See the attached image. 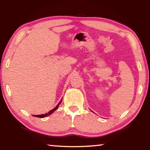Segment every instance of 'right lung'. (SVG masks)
Returning <instances> with one entry per match:
<instances>
[{"mask_svg":"<svg viewBox=\"0 0 150 150\" xmlns=\"http://www.w3.org/2000/svg\"><path fill=\"white\" fill-rule=\"evenodd\" d=\"M62 102V100H60L59 103V104H57V106L55 107V108H54L53 110H50L48 113H45V114H42V115H35V117H40V118H44V117H47V116H48V115H51L52 114L53 111H55L57 108H58V107H59V104H60V103H61Z\"/></svg>","mask_w":150,"mask_h":150,"instance_id":"right-lung-1","label":"right lung"}]
</instances>
